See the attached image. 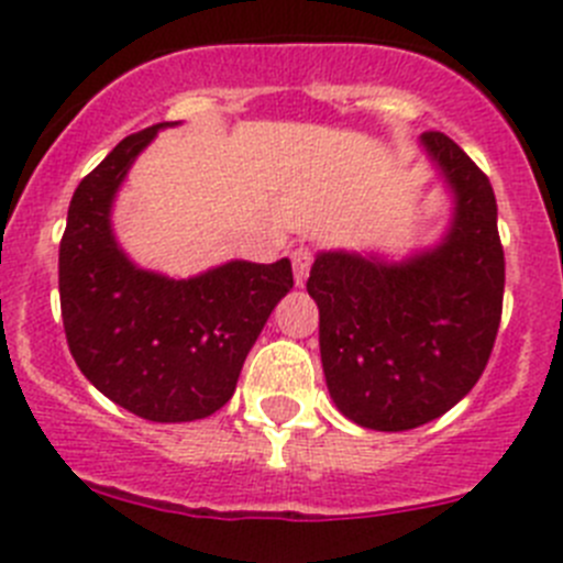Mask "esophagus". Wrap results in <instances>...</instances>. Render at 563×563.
I'll return each instance as SVG.
<instances>
[{
	"instance_id": "34e87169",
	"label": "esophagus",
	"mask_w": 563,
	"mask_h": 563,
	"mask_svg": "<svg viewBox=\"0 0 563 563\" xmlns=\"http://www.w3.org/2000/svg\"><path fill=\"white\" fill-rule=\"evenodd\" d=\"M291 264H294V280H297V286H306L308 272H311V264H313V252L308 250V246H297V250L291 252Z\"/></svg>"
}]
</instances>
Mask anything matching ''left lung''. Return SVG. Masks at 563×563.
I'll use <instances>...</instances> for the list:
<instances>
[{
  "instance_id": "obj_1",
  "label": "left lung",
  "mask_w": 563,
  "mask_h": 563,
  "mask_svg": "<svg viewBox=\"0 0 563 563\" xmlns=\"http://www.w3.org/2000/svg\"><path fill=\"white\" fill-rule=\"evenodd\" d=\"M422 146L455 202L444 239L406 261L319 252L308 277L330 397L386 433L433 422L472 391L506 288L492 183L444 133H424Z\"/></svg>"
}]
</instances>
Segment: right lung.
<instances>
[{
    "label": "right lung",
    "instance_id": "obj_1",
    "mask_svg": "<svg viewBox=\"0 0 563 563\" xmlns=\"http://www.w3.org/2000/svg\"><path fill=\"white\" fill-rule=\"evenodd\" d=\"M172 124L128 135L82 177L57 261L63 330L77 366L108 400L150 422H194L219 411L294 286L288 257L230 261L175 280L124 255L110 228L115 191L157 130Z\"/></svg>",
    "mask_w": 563,
    "mask_h": 563
}]
</instances>
